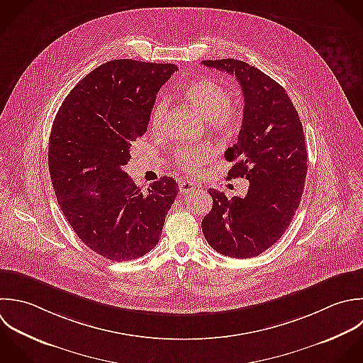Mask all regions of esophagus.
Masks as SVG:
<instances>
[{
  "label": "esophagus",
  "mask_w": 363,
  "mask_h": 363,
  "mask_svg": "<svg viewBox=\"0 0 363 363\" xmlns=\"http://www.w3.org/2000/svg\"><path fill=\"white\" fill-rule=\"evenodd\" d=\"M178 185H179V192H181L182 195H184V194H188V192H191V191L195 189V184H192V182H189V181H179Z\"/></svg>",
  "instance_id": "34e87169"
}]
</instances>
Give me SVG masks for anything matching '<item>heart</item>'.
Wrapping results in <instances>:
<instances>
[{
    "instance_id": "heart-1",
    "label": "heart",
    "mask_w": 363,
    "mask_h": 363,
    "mask_svg": "<svg viewBox=\"0 0 363 363\" xmlns=\"http://www.w3.org/2000/svg\"><path fill=\"white\" fill-rule=\"evenodd\" d=\"M184 99L205 118L213 130H229L238 118L239 110L230 103L229 91L218 82L211 79H199L186 84L182 90ZM168 114V101L158 99L150 113V127L154 133H160L164 128ZM216 151L211 144L184 145L175 151L174 160L178 168L182 171L195 174L205 164H208Z\"/></svg>"
}]
</instances>
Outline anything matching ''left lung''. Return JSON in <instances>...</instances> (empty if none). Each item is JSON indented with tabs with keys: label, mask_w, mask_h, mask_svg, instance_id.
<instances>
[{
	"label": "left lung",
	"mask_w": 363,
	"mask_h": 363,
	"mask_svg": "<svg viewBox=\"0 0 363 363\" xmlns=\"http://www.w3.org/2000/svg\"><path fill=\"white\" fill-rule=\"evenodd\" d=\"M202 65L235 74L242 87L243 121L225 157L235 162L228 178L246 177L250 184L243 198L209 189L213 205L202 232L220 255L256 257L284 235L300 206L307 175L303 124L286 90L257 67L238 59Z\"/></svg>",
	"instance_id": "left-lung-1"
}]
</instances>
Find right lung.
Returning a JSON list of instances; mask_svg holds the SVG:
<instances>
[{
	"label": "right lung",
	"instance_id": "obj_1",
	"mask_svg": "<svg viewBox=\"0 0 363 363\" xmlns=\"http://www.w3.org/2000/svg\"><path fill=\"white\" fill-rule=\"evenodd\" d=\"M172 63L116 59L84 76L63 100L49 138L57 203L79 239L97 255L134 260L162 233L178 184L162 177L143 192L124 172Z\"/></svg>",
	"mask_w": 363,
	"mask_h": 363
}]
</instances>
